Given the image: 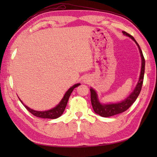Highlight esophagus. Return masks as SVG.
Instances as JSON below:
<instances>
[{"instance_id": "obj_1", "label": "esophagus", "mask_w": 157, "mask_h": 157, "mask_svg": "<svg viewBox=\"0 0 157 157\" xmlns=\"http://www.w3.org/2000/svg\"><path fill=\"white\" fill-rule=\"evenodd\" d=\"M83 82H84V83L88 82V79H87V78H84V79H83Z\"/></svg>"}]
</instances>
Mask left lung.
I'll use <instances>...</instances> for the list:
<instances>
[{
    "label": "left lung",
    "mask_w": 157,
    "mask_h": 157,
    "mask_svg": "<svg viewBox=\"0 0 157 157\" xmlns=\"http://www.w3.org/2000/svg\"><path fill=\"white\" fill-rule=\"evenodd\" d=\"M123 34L128 36V37L131 38L135 42L136 45L138 46L139 48L140 53L141 59H142V67H141V71L140 75L139 80L137 85H136L135 89L134 90L130 95L128 98L123 100V101L117 103H109V104H102L100 102L97 93L92 88H90V93H91V103L92 105V108L94 109V112L96 114L99 115L100 116L103 117H108L113 116L115 115L119 114L125 111L128 110L131 105L134 103L136 100L137 99L138 96H139L140 93L142 86L143 84V80H144V69H145V59L144 56H143L142 52L138 42L136 41L134 38L132 36L129 34L128 33L126 32H122Z\"/></svg>",
    "instance_id": "obj_1"
}]
</instances>
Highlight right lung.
Here are the masks:
<instances>
[{
    "instance_id": "obj_1",
    "label": "right lung",
    "mask_w": 157,
    "mask_h": 157,
    "mask_svg": "<svg viewBox=\"0 0 157 157\" xmlns=\"http://www.w3.org/2000/svg\"><path fill=\"white\" fill-rule=\"evenodd\" d=\"M79 85H80V84H76L75 85H73V86H71V87L65 92V94L64 96H63V98H62L61 102H60L59 104L55 106V107L52 108L50 110H48V111H35V110H33L30 108H29L28 106L25 105L23 103V102L21 101V100H20V98H19V99L20 100V101L21 102L23 106H24L26 108V109H27L29 112H30L32 114L35 115L36 117H40V118L54 119L58 118V117H61L62 115L63 112H64V111H65L67 104L70 95H71V92H73V90H74V88L78 87V86Z\"/></svg>"
}]
</instances>
